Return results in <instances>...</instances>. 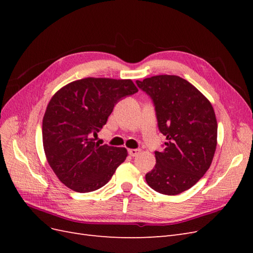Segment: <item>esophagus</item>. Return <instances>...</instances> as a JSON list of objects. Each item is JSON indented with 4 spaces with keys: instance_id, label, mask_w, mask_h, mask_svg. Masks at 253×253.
I'll return each instance as SVG.
<instances>
[{
    "instance_id": "obj_1",
    "label": "esophagus",
    "mask_w": 253,
    "mask_h": 253,
    "mask_svg": "<svg viewBox=\"0 0 253 253\" xmlns=\"http://www.w3.org/2000/svg\"><path fill=\"white\" fill-rule=\"evenodd\" d=\"M139 153H140V149H129L128 150V154L131 155V156H133V157L138 155Z\"/></svg>"
}]
</instances>
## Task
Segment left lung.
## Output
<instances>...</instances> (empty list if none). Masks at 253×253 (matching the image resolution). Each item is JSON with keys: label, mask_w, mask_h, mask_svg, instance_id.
Returning a JSON list of instances; mask_svg holds the SVG:
<instances>
[{"label": "left lung", "mask_w": 253, "mask_h": 253, "mask_svg": "<svg viewBox=\"0 0 253 253\" xmlns=\"http://www.w3.org/2000/svg\"><path fill=\"white\" fill-rule=\"evenodd\" d=\"M155 105L165 149L155 151L156 165L145 175L156 192L177 195L193 187L211 166L217 144V122L212 104L187 80L159 75L137 80Z\"/></svg>", "instance_id": "8db88e82"}]
</instances>
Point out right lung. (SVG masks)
Returning a JSON list of instances; mask_svg holds the SVG:
<instances>
[{"label":"right lung","mask_w":253,"mask_h":253,"mask_svg":"<svg viewBox=\"0 0 253 253\" xmlns=\"http://www.w3.org/2000/svg\"><path fill=\"white\" fill-rule=\"evenodd\" d=\"M138 91L129 79L84 78L66 84L45 111V156L59 180L76 192L103 187L127 156L126 148L100 145L97 136L121 98Z\"/></svg>","instance_id":"1"}]
</instances>
